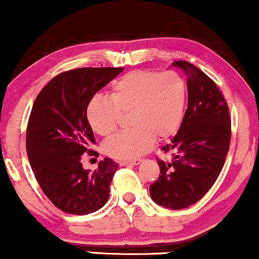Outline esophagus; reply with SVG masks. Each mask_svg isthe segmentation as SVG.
<instances>
[{"label": "esophagus", "instance_id": "34e87169", "mask_svg": "<svg viewBox=\"0 0 259 259\" xmlns=\"http://www.w3.org/2000/svg\"><path fill=\"white\" fill-rule=\"evenodd\" d=\"M141 163V159L140 158H136L134 160H120L119 164L121 165V167H124V165H138Z\"/></svg>", "mask_w": 259, "mask_h": 259}]
</instances>
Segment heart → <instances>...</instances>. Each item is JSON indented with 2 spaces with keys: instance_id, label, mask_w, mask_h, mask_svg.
I'll return each mask as SVG.
<instances>
[{
  "instance_id": "heart-1",
  "label": "heart",
  "mask_w": 259,
  "mask_h": 259,
  "mask_svg": "<svg viewBox=\"0 0 259 259\" xmlns=\"http://www.w3.org/2000/svg\"><path fill=\"white\" fill-rule=\"evenodd\" d=\"M186 86L175 73L132 72L112 86L111 99L94 97L86 117L95 133L111 135L120 113L129 112L130 129L106 140L103 150L118 159H132L146 152L153 140H165L179 130L185 113Z\"/></svg>"
}]
</instances>
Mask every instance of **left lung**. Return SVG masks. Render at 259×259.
Wrapping results in <instances>:
<instances>
[{
    "label": "left lung",
    "instance_id": "left-lung-1",
    "mask_svg": "<svg viewBox=\"0 0 259 259\" xmlns=\"http://www.w3.org/2000/svg\"><path fill=\"white\" fill-rule=\"evenodd\" d=\"M171 67L187 76V109L178 134L162 147L171 159H157L160 174L150 195L159 206L183 209L200 201L221 174L231 120L227 101L212 79L189 62H173Z\"/></svg>",
    "mask_w": 259,
    "mask_h": 259
}]
</instances>
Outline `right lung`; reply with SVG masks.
Here are the masks:
<instances>
[{
	"label": "right lung",
	"instance_id": "add662e5",
	"mask_svg": "<svg viewBox=\"0 0 259 259\" xmlns=\"http://www.w3.org/2000/svg\"><path fill=\"white\" fill-rule=\"evenodd\" d=\"M123 69L79 68L58 74L32 106L26 129L29 162L44 194L65 213H94L108 200L118 164L105 158L96 170L82 168V154L96 142L86 108Z\"/></svg>",
	"mask_w": 259,
	"mask_h": 259
}]
</instances>
